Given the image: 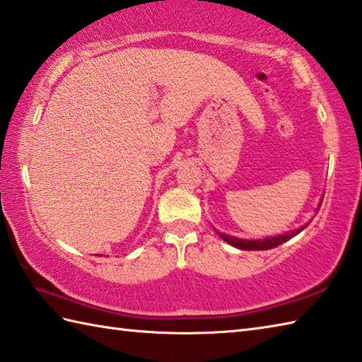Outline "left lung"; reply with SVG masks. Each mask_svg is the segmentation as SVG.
Listing matches in <instances>:
<instances>
[{
	"label": "left lung",
	"instance_id": "obj_1",
	"mask_svg": "<svg viewBox=\"0 0 362 362\" xmlns=\"http://www.w3.org/2000/svg\"><path fill=\"white\" fill-rule=\"evenodd\" d=\"M305 227L302 228H297L294 232H289V233H284L280 236H274V238H266V240H257V241H250V240H240V238H235V236H230V235H224V233H219V236L224 240L226 243H228L230 245H233V247L238 249H243V250H267V249H274V247H279L280 244L289 241L292 236H296L297 233L302 232Z\"/></svg>",
	"mask_w": 362,
	"mask_h": 362
}]
</instances>
